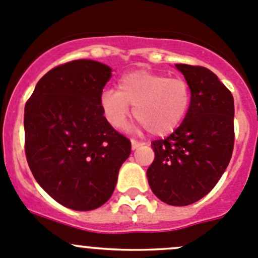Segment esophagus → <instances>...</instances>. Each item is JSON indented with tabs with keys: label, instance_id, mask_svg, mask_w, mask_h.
<instances>
[{
	"label": "esophagus",
	"instance_id": "34e87169",
	"mask_svg": "<svg viewBox=\"0 0 258 258\" xmlns=\"http://www.w3.org/2000/svg\"><path fill=\"white\" fill-rule=\"evenodd\" d=\"M131 145H132V149H137V148H140V146H143L144 144L140 143V141H136V140H131Z\"/></svg>",
	"mask_w": 258,
	"mask_h": 258
}]
</instances>
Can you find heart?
<instances>
[{
    "label": "heart",
    "instance_id": "1",
    "mask_svg": "<svg viewBox=\"0 0 258 258\" xmlns=\"http://www.w3.org/2000/svg\"><path fill=\"white\" fill-rule=\"evenodd\" d=\"M191 104V88L186 79L168 78L162 72L137 70L123 75L118 90H104L100 107L107 121L122 128L134 107V115L150 134L165 136L183 121Z\"/></svg>",
    "mask_w": 258,
    "mask_h": 258
}]
</instances>
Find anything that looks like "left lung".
Here are the masks:
<instances>
[{
  "label": "left lung",
  "instance_id": "left-lung-1",
  "mask_svg": "<svg viewBox=\"0 0 258 258\" xmlns=\"http://www.w3.org/2000/svg\"><path fill=\"white\" fill-rule=\"evenodd\" d=\"M175 67L189 84L191 104L173 134L151 143L155 158L146 175L159 200L187 206L206 196L229 164L234 148V99L206 67Z\"/></svg>",
  "mask_w": 258,
  "mask_h": 258
}]
</instances>
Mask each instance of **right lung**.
Returning a JSON list of instances; mask_svg holds the SVG:
<instances>
[{
    "mask_svg": "<svg viewBox=\"0 0 258 258\" xmlns=\"http://www.w3.org/2000/svg\"><path fill=\"white\" fill-rule=\"evenodd\" d=\"M112 69L91 59L59 64L38 81L25 104V154L39 186L78 211L112 196L131 141L115 131L100 107Z\"/></svg>",
    "mask_w": 258,
    "mask_h": 258,
    "instance_id": "1",
    "label": "right lung"
}]
</instances>
